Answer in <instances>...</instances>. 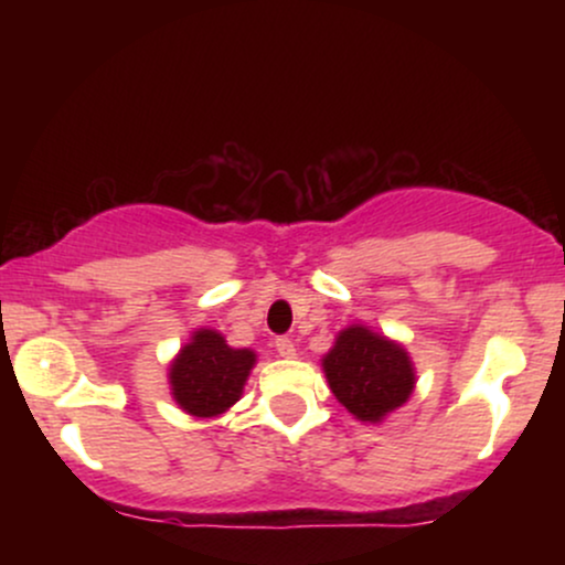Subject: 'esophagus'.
<instances>
[{
    "label": "esophagus",
    "mask_w": 565,
    "mask_h": 565,
    "mask_svg": "<svg viewBox=\"0 0 565 565\" xmlns=\"http://www.w3.org/2000/svg\"><path fill=\"white\" fill-rule=\"evenodd\" d=\"M276 350H278V355H281V359H295V355H297L295 342H291L289 337H278Z\"/></svg>",
    "instance_id": "34e87169"
}]
</instances>
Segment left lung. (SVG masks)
Masks as SVG:
<instances>
[{"mask_svg": "<svg viewBox=\"0 0 565 565\" xmlns=\"http://www.w3.org/2000/svg\"><path fill=\"white\" fill-rule=\"evenodd\" d=\"M329 387L361 423L377 425L414 391V364L404 345L353 323L323 355Z\"/></svg>", "mask_w": 565, "mask_h": 565, "instance_id": "8db88e82", "label": "left lung"}]
</instances>
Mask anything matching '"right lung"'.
Here are the masks:
<instances>
[{
  "instance_id": "add662e5",
  "label": "right lung",
  "mask_w": 565,
  "mask_h": 565,
  "mask_svg": "<svg viewBox=\"0 0 565 565\" xmlns=\"http://www.w3.org/2000/svg\"><path fill=\"white\" fill-rule=\"evenodd\" d=\"M257 355L231 348L215 329H199L170 364L172 398L193 417H217L242 398Z\"/></svg>"
}]
</instances>
